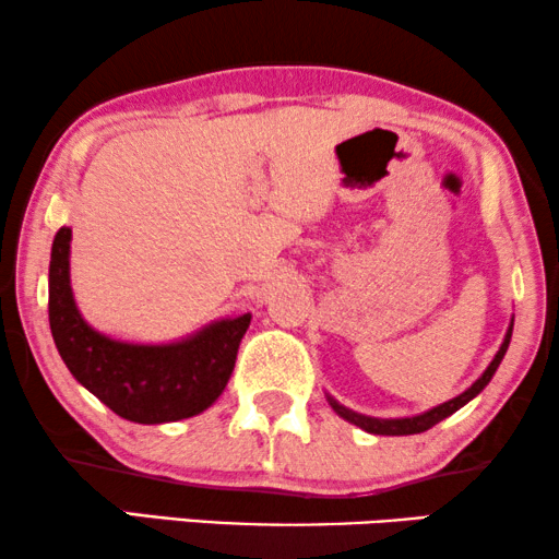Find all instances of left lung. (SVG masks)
Here are the masks:
<instances>
[{"instance_id":"left-lung-1","label":"left lung","mask_w":559,"mask_h":559,"mask_svg":"<svg viewBox=\"0 0 559 559\" xmlns=\"http://www.w3.org/2000/svg\"><path fill=\"white\" fill-rule=\"evenodd\" d=\"M511 331H514V320L509 323V331L507 335H503V343L499 346V350H496L493 361L486 366V371L480 373V377L473 381V384L465 389L463 394L453 396V400L442 402L438 404V407L427 409V412H419V415H412V417H369V415H361V412H354L348 407H343V404L338 400H333L331 394L328 396V404H331L333 412L338 417L346 419V423L361 427V430L371 432V435H417V432H425L430 430V427H435L438 423H442V419L453 415V412H457L461 407H465L471 400H476V396L484 392V389L488 386V381L493 379L496 369H499V364L503 361V356H507V348H509V341H511Z\"/></svg>"}]
</instances>
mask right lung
<instances>
[{
  "instance_id": "right-lung-1",
  "label": "right lung",
  "mask_w": 559,
  "mask_h": 559,
  "mask_svg": "<svg viewBox=\"0 0 559 559\" xmlns=\"http://www.w3.org/2000/svg\"><path fill=\"white\" fill-rule=\"evenodd\" d=\"M71 228L52 239L48 274L50 333L68 371L119 417L140 425L201 415L224 394L251 312L218 318L170 343H129L96 331L71 287Z\"/></svg>"
}]
</instances>
